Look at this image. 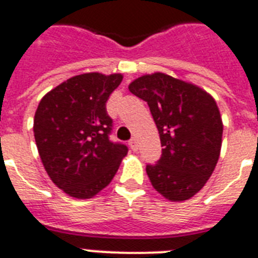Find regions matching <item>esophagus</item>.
<instances>
[{
  "label": "esophagus",
  "instance_id": "34e87169",
  "mask_svg": "<svg viewBox=\"0 0 258 258\" xmlns=\"http://www.w3.org/2000/svg\"><path fill=\"white\" fill-rule=\"evenodd\" d=\"M128 143H130V147H131V150H133V151H138V141L135 139V138H133V139H131Z\"/></svg>",
  "mask_w": 258,
  "mask_h": 258
}]
</instances>
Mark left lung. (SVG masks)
I'll return each mask as SVG.
<instances>
[{
	"label": "left lung",
	"instance_id": "8db88e82",
	"mask_svg": "<svg viewBox=\"0 0 258 258\" xmlns=\"http://www.w3.org/2000/svg\"><path fill=\"white\" fill-rule=\"evenodd\" d=\"M150 107L162 155L146 166L151 184L170 201H186L214 171L222 143L220 111L208 92L169 75H146L128 87Z\"/></svg>",
	"mask_w": 258,
	"mask_h": 258
}]
</instances>
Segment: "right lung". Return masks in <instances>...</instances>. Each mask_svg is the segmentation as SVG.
Returning <instances> with one entry per match:
<instances>
[{"label":"right lung","instance_id":"obj_1","mask_svg":"<svg viewBox=\"0 0 258 258\" xmlns=\"http://www.w3.org/2000/svg\"><path fill=\"white\" fill-rule=\"evenodd\" d=\"M120 74L74 76L42 97L33 133L42 165L53 183L75 198H92L112 180L128 147L109 139L105 108Z\"/></svg>","mask_w":258,"mask_h":258}]
</instances>
